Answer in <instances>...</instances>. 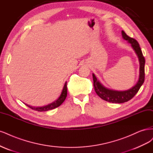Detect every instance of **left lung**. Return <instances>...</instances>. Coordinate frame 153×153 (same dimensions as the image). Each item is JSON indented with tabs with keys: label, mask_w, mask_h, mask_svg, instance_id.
Returning <instances> with one entry per match:
<instances>
[{
	"label": "left lung",
	"mask_w": 153,
	"mask_h": 153,
	"mask_svg": "<svg viewBox=\"0 0 153 153\" xmlns=\"http://www.w3.org/2000/svg\"><path fill=\"white\" fill-rule=\"evenodd\" d=\"M122 37L126 40L128 42L131 44V46L134 50L135 53L139 59V76L138 81L135 85L131 87L130 89L125 91H117L109 89L103 86L102 84L94 74H93V86L95 88V92L102 99L107 102L121 103L128 102L131 100L134 97L136 93L139 90L140 88L144 82L145 73H144V66H145V58L143 56L141 49L138 42L135 39L128 36L126 33L122 30L121 32Z\"/></svg>",
	"instance_id": "left-lung-1"
}]
</instances>
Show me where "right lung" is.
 <instances>
[{
	"label": "right lung",
	"instance_id": "add662e5",
	"mask_svg": "<svg viewBox=\"0 0 153 153\" xmlns=\"http://www.w3.org/2000/svg\"><path fill=\"white\" fill-rule=\"evenodd\" d=\"M67 95V82H65L60 97H59L56 100L50 103V104H48L46 105H44L42 107H33V106L29 105L28 104H25V105H27L28 107L31 108L32 109L37 111H39V112L47 111L49 110L53 109H55V108H56V107L60 106L62 103L64 102V100H65Z\"/></svg>",
	"mask_w": 153,
	"mask_h": 153
}]
</instances>
